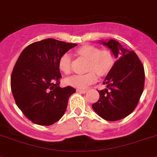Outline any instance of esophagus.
Here are the masks:
<instances>
[{"mask_svg": "<svg viewBox=\"0 0 157 157\" xmlns=\"http://www.w3.org/2000/svg\"><path fill=\"white\" fill-rule=\"evenodd\" d=\"M76 91L80 93H83V94H85V93H87L86 90H83V89H76Z\"/></svg>", "mask_w": 157, "mask_h": 157, "instance_id": "1", "label": "esophagus"}]
</instances>
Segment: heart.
<instances>
[{
  "mask_svg": "<svg viewBox=\"0 0 157 157\" xmlns=\"http://www.w3.org/2000/svg\"><path fill=\"white\" fill-rule=\"evenodd\" d=\"M76 52L89 60L88 70L85 74H75L65 79V83L68 85L76 89H85L97 81V74L99 76H105L110 71L114 63L112 52L108 49H99L93 45L81 46ZM59 68L65 74L71 72V55L65 52L60 56L59 60Z\"/></svg>",
  "mask_w": 157,
  "mask_h": 157,
  "instance_id": "heart-1",
  "label": "heart"
}]
</instances>
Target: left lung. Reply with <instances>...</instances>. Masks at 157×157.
<instances>
[{"label":"left lung","instance_id":"left-lung-1","mask_svg":"<svg viewBox=\"0 0 157 157\" xmlns=\"http://www.w3.org/2000/svg\"><path fill=\"white\" fill-rule=\"evenodd\" d=\"M99 43L111 50L117 61L103 82L106 89L98 91L100 98L93 109L105 121H119L136 107L143 93L144 70L137 55L117 40H99Z\"/></svg>","mask_w":157,"mask_h":157}]
</instances>
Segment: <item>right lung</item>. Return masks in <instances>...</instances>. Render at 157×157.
I'll return each instance as SVG.
<instances>
[{
    "mask_svg": "<svg viewBox=\"0 0 157 157\" xmlns=\"http://www.w3.org/2000/svg\"><path fill=\"white\" fill-rule=\"evenodd\" d=\"M76 45L48 38L27 46L18 57L12 72V93L17 107L33 123L51 125L65 113L76 89L59 86V60Z\"/></svg>",
    "mask_w": 157,
    "mask_h": 157,
    "instance_id": "add662e5",
    "label": "right lung"
}]
</instances>
